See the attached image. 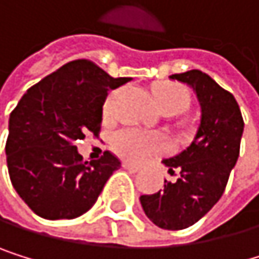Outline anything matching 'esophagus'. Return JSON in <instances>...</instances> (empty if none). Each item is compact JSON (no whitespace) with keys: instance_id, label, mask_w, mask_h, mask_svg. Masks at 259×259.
I'll return each mask as SVG.
<instances>
[{"instance_id":"esophagus-1","label":"esophagus","mask_w":259,"mask_h":259,"mask_svg":"<svg viewBox=\"0 0 259 259\" xmlns=\"http://www.w3.org/2000/svg\"><path fill=\"white\" fill-rule=\"evenodd\" d=\"M122 167L124 169H127V171H131V172H138L140 171V166H137V164H132V163H127V161H124L122 163Z\"/></svg>"}]
</instances>
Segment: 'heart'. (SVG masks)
I'll list each match as a JSON object with an SVG mask.
<instances>
[{
    "label": "heart",
    "mask_w": 259,
    "mask_h": 259,
    "mask_svg": "<svg viewBox=\"0 0 259 259\" xmlns=\"http://www.w3.org/2000/svg\"><path fill=\"white\" fill-rule=\"evenodd\" d=\"M154 96L157 105L161 108V112L172 110L180 113L190 104V92L183 85L174 82H163L155 85ZM115 99H116V93H112L104 102L102 113L104 118L107 119H112L115 116ZM112 144L115 152L119 157L134 163L146 161L167 149V140L164 137L157 134H149L132 127L122 128V131L116 132Z\"/></svg>",
    "instance_id": "obj_1"
}]
</instances>
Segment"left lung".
Returning a JSON list of instances; mask_svg holds the SVG:
<instances>
[{
	"label": "left lung",
	"mask_w": 259,
	"mask_h": 259,
	"mask_svg": "<svg viewBox=\"0 0 259 259\" xmlns=\"http://www.w3.org/2000/svg\"><path fill=\"white\" fill-rule=\"evenodd\" d=\"M190 85L200 104V124L193 143L179 155L163 160L169 174L179 172L164 190L140 197L146 216L164 230H183L218 203L239 157L244 119L235 96L210 76L191 69L169 76Z\"/></svg>",
	"instance_id": "1"
}]
</instances>
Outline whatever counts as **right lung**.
Segmentation results:
<instances>
[{"mask_svg":"<svg viewBox=\"0 0 259 259\" xmlns=\"http://www.w3.org/2000/svg\"><path fill=\"white\" fill-rule=\"evenodd\" d=\"M128 80L80 59L23 95L9 118L7 169L15 191L37 216L49 221L82 216L121 167L108 151L99 160L83 161L76 141L87 134L99 135L108 90Z\"/></svg>","mask_w":259,"mask_h":259,"instance_id":"right-lung-1","label":"right lung"}]
</instances>
